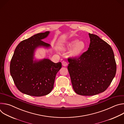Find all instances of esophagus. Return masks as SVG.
I'll return each mask as SVG.
<instances>
[{"mask_svg":"<svg viewBox=\"0 0 124 124\" xmlns=\"http://www.w3.org/2000/svg\"><path fill=\"white\" fill-rule=\"evenodd\" d=\"M62 65H63V66H64V67L67 66L68 65V63H67L66 61H63L62 62Z\"/></svg>","mask_w":124,"mask_h":124,"instance_id":"esophagus-1","label":"esophagus"}]
</instances>
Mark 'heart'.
Segmentation results:
<instances>
[{
    "label": "heart",
    "mask_w": 124,
    "mask_h": 124,
    "mask_svg": "<svg viewBox=\"0 0 124 124\" xmlns=\"http://www.w3.org/2000/svg\"><path fill=\"white\" fill-rule=\"evenodd\" d=\"M68 48H71L69 52V54L72 57H78L80 56L83 52L85 44L83 41H78L76 39L68 42L67 44Z\"/></svg>",
    "instance_id": "1"
}]
</instances>
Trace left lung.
I'll return each instance as SVG.
<instances>
[{"label":"left lung","mask_w":124,"mask_h":124,"mask_svg":"<svg viewBox=\"0 0 124 124\" xmlns=\"http://www.w3.org/2000/svg\"><path fill=\"white\" fill-rule=\"evenodd\" d=\"M88 49L78 58H68V66L75 92L93 96L104 92L116 72V63L110 46L97 35L89 33Z\"/></svg>","instance_id":"obj_1"}]
</instances>
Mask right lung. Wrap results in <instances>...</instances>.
Masks as SVG:
<instances>
[{"instance_id": "obj_1", "label": "right lung", "mask_w": 124, "mask_h": 124, "mask_svg": "<svg viewBox=\"0 0 124 124\" xmlns=\"http://www.w3.org/2000/svg\"><path fill=\"white\" fill-rule=\"evenodd\" d=\"M49 32L40 33L23 40L16 47L10 62V70L14 83L20 92L32 96L48 94L54 88L61 63L44 59L33 62L34 50L39 46L49 47L42 40Z\"/></svg>"}]
</instances>
